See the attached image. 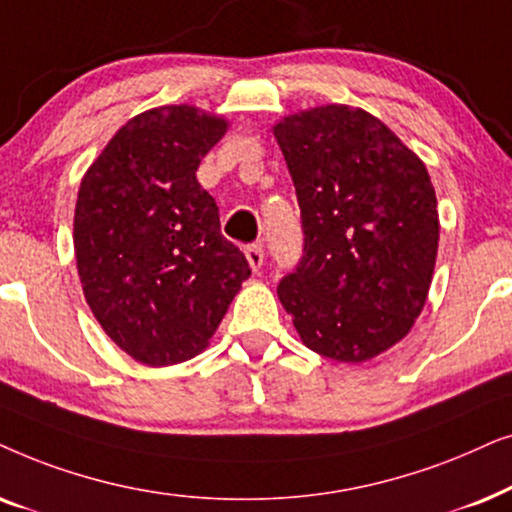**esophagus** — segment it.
<instances>
[{"instance_id":"34e87169","label":"esophagus","mask_w":512,"mask_h":512,"mask_svg":"<svg viewBox=\"0 0 512 512\" xmlns=\"http://www.w3.org/2000/svg\"><path fill=\"white\" fill-rule=\"evenodd\" d=\"M245 260H248L252 271H260L262 264H264L262 245H257V243L255 245H248V248H245Z\"/></svg>"}]
</instances>
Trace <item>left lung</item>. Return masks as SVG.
I'll list each match as a JSON object with an SVG mask.
<instances>
[{
	"mask_svg": "<svg viewBox=\"0 0 512 512\" xmlns=\"http://www.w3.org/2000/svg\"><path fill=\"white\" fill-rule=\"evenodd\" d=\"M274 138L302 210L304 257L278 285L306 349L365 363L407 337L424 309L440 220L424 161L370 112L320 105Z\"/></svg>",
	"mask_w": 512,
	"mask_h": 512,
	"instance_id": "1",
	"label": "left lung"
}]
</instances>
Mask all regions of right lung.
Here are the masks:
<instances>
[{
    "label": "right lung",
    "mask_w": 512,
    "mask_h": 512,
    "mask_svg": "<svg viewBox=\"0 0 512 512\" xmlns=\"http://www.w3.org/2000/svg\"><path fill=\"white\" fill-rule=\"evenodd\" d=\"M229 121L194 105L128 119L81 177L74 255L105 335L149 367L208 349L248 260L220 231L217 203L196 180Z\"/></svg>",
    "instance_id": "1"
}]
</instances>
